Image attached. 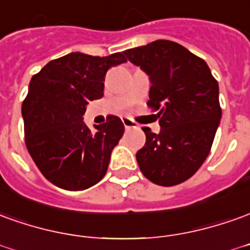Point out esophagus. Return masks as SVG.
Listing matches in <instances>:
<instances>
[{"label": "esophagus", "instance_id": "esophagus-1", "mask_svg": "<svg viewBox=\"0 0 250 250\" xmlns=\"http://www.w3.org/2000/svg\"><path fill=\"white\" fill-rule=\"evenodd\" d=\"M122 122H123V125H125V130H131V128H137L138 127L137 123H135V122H132L131 119H128V118H123Z\"/></svg>", "mask_w": 250, "mask_h": 250}]
</instances>
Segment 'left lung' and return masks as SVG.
<instances>
[{
  "label": "left lung",
  "mask_w": 250,
  "mask_h": 250,
  "mask_svg": "<svg viewBox=\"0 0 250 250\" xmlns=\"http://www.w3.org/2000/svg\"><path fill=\"white\" fill-rule=\"evenodd\" d=\"M125 54L149 76L147 105L161 125L160 134L142 128L146 143L137 153L139 169L154 184L177 186L196 173L210 153L222 116L218 83L203 59L170 40Z\"/></svg>",
  "instance_id": "8db88e82"
}]
</instances>
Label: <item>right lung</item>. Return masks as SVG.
Segmentation results:
<instances>
[{
  "label": "right lung",
  "instance_id": "obj_1",
  "mask_svg": "<svg viewBox=\"0 0 250 250\" xmlns=\"http://www.w3.org/2000/svg\"><path fill=\"white\" fill-rule=\"evenodd\" d=\"M127 62L125 52L92 57L71 52L54 59L29 83L21 113L32 160L50 183L67 191L95 186L107 173L125 125L115 115L92 132L83 123L89 101L104 95L109 67Z\"/></svg>",
  "mask_w": 250,
  "mask_h": 250
}]
</instances>
